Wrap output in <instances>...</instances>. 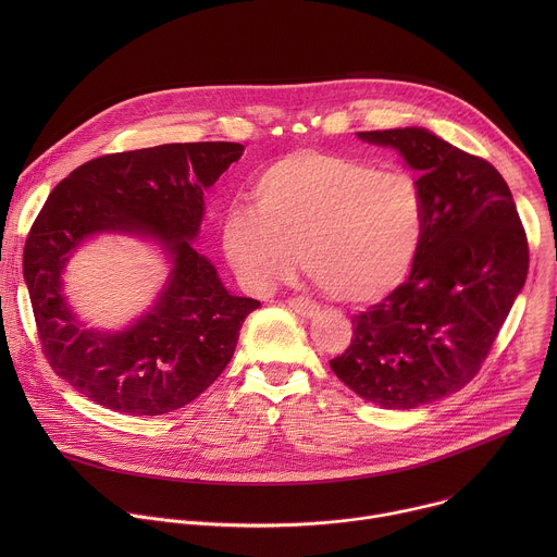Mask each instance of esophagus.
Instances as JSON below:
<instances>
[{
  "label": "esophagus",
  "instance_id": "obj_1",
  "mask_svg": "<svg viewBox=\"0 0 557 557\" xmlns=\"http://www.w3.org/2000/svg\"><path fill=\"white\" fill-rule=\"evenodd\" d=\"M288 306H290V310H295L301 317H312V314H317V310H320V306H317L308 297H290Z\"/></svg>",
  "mask_w": 557,
  "mask_h": 557
}]
</instances>
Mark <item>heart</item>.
Here are the masks:
<instances>
[{
	"label": "heart",
	"instance_id": "b5f03b06",
	"mask_svg": "<svg viewBox=\"0 0 557 557\" xmlns=\"http://www.w3.org/2000/svg\"><path fill=\"white\" fill-rule=\"evenodd\" d=\"M256 209H231L222 249L237 280L256 293L293 275L301 256L308 277L335 299L366 304L410 275L425 235V196L401 170L359 158L299 149L264 168Z\"/></svg>",
	"mask_w": 557,
	"mask_h": 557
}]
</instances>
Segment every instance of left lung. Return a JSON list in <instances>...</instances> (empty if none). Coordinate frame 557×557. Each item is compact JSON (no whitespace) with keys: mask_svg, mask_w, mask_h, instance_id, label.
Listing matches in <instances>:
<instances>
[{"mask_svg":"<svg viewBox=\"0 0 557 557\" xmlns=\"http://www.w3.org/2000/svg\"><path fill=\"white\" fill-rule=\"evenodd\" d=\"M419 172L425 235L410 277L352 320L333 372L368 404L412 410L479 374L529 271L513 196L494 165L425 127L357 132Z\"/></svg>","mask_w":557,"mask_h":557,"instance_id":"1","label":"left lung"}]
</instances>
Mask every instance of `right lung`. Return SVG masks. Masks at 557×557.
<instances>
[{
    "label": "right lung",
    "instance_id": "obj_1",
    "mask_svg": "<svg viewBox=\"0 0 557 557\" xmlns=\"http://www.w3.org/2000/svg\"><path fill=\"white\" fill-rule=\"evenodd\" d=\"M243 151L240 143H170L108 153L48 196L28 233L24 280L48 363L90 401L161 417L191 404L231 361L260 301L231 295L191 243L205 191ZM101 232L143 236L171 262L150 310L119 332L88 330L62 295L64 264Z\"/></svg>",
    "mask_w": 557,
    "mask_h": 557
}]
</instances>
